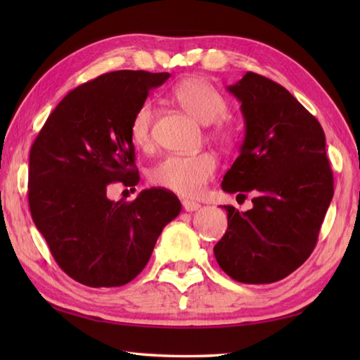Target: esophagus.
<instances>
[{"instance_id":"obj_1","label":"esophagus","mask_w":360,"mask_h":360,"mask_svg":"<svg viewBox=\"0 0 360 360\" xmlns=\"http://www.w3.org/2000/svg\"><path fill=\"white\" fill-rule=\"evenodd\" d=\"M182 207H184L186 212H196L198 209L201 207V204H198L195 201H190V200H184V201H182Z\"/></svg>"}]
</instances>
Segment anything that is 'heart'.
<instances>
[{"instance_id":"obj_1","label":"heart","mask_w":360,"mask_h":360,"mask_svg":"<svg viewBox=\"0 0 360 360\" xmlns=\"http://www.w3.org/2000/svg\"><path fill=\"white\" fill-rule=\"evenodd\" d=\"M173 98L182 110L188 112L202 125H215L219 139H229V131L219 124L226 119L229 105L221 93L202 79H187L173 89ZM155 110L150 102L137 106L129 122V137L139 148L151 145V128ZM218 170V160L212 153L198 155H168L151 168L150 179L159 186L182 196L201 195L205 186Z\"/></svg>"}]
</instances>
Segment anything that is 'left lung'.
I'll return each mask as SVG.
<instances>
[{
  "label": "left lung",
  "mask_w": 360,
  "mask_h": 360,
  "mask_svg": "<svg viewBox=\"0 0 360 360\" xmlns=\"http://www.w3.org/2000/svg\"><path fill=\"white\" fill-rule=\"evenodd\" d=\"M227 91L241 103L244 141L221 187L255 198L248 212L224 205L227 231L213 254L229 277L264 285L288 277L314 250L333 172L322 127L286 88L246 72Z\"/></svg>",
  "instance_id": "obj_1"
}]
</instances>
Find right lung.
<instances>
[{
  "label": "right lung",
  "mask_w": 360,
  "mask_h": 360,
  "mask_svg": "<svg viewBox=\"0 0 360 360\" xmlns=\"http://www.w3.org/2000/svg\"><path fill=\"white\" fill-rule=\"evenodd\" d=\"M168 72L114 71L70 91L29 155V209L57 264L91 288L124 286L147 266L181 202L147 188L111 201L112 182L134 187L139 173L129 122Z\"/></svg>",
  "instance_id": "add662e5"
}]
</instances>
